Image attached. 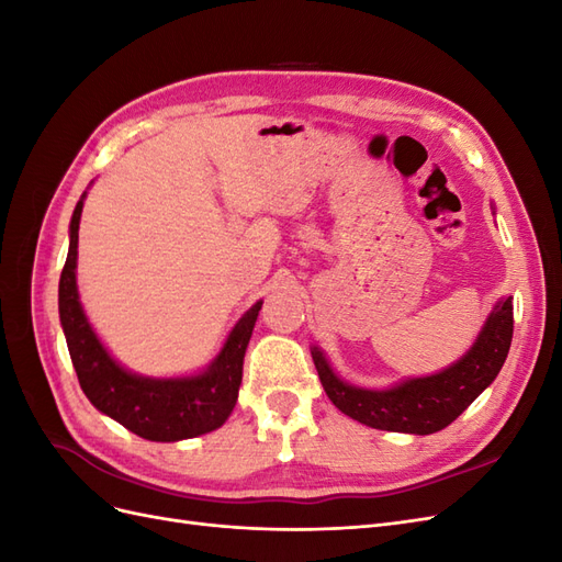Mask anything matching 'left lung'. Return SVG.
<instances>
[{"mask_svg":"<svg viewBox=\"0 0 562 562\" xmlns=\"http://www.w3.org/2000/svg\"><path fill=\"white\" fill-rule=\"evenodd\" d=\"M514 337V297H504L487 316L473 347L446 370L405 380L389 389L342 382L318 347L312 359L328 398L351 419L382 431L427 436L446 429L495 382Z\"/></svg>","mask_w":562,"mask_h":562,"instance_id":"8db88e82","label":"left lung"}]
</instances>
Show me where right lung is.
Instances as JSON below:
<instances>
[{
	"label": "right lung",
	"instance_id": "add662e5",
	"mask_svg": "<svg viewBox=\"0 0 562 562\" xmlns=\"http://www.w3.org/2000/svg\"><path fill=\"white\" fill-rule=\"evenodd\" d=\"M83 196L70 223V250L58 285V312L79 384L100 413L128 431L159 443L194 438L223 427L239 398L244 356L262 300L239 318L211 366L190 378H143L119 366L93 333L77 291V244Z\"/></svg>",
	"mask_w": 562,
	"mask_h": 562
}]
</instances>
